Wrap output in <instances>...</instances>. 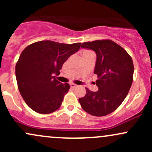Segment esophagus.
<instances>
[{
	"instance_id": "1",
	"label": "esophagus",
	"mask_w": 152,
	"mask_h": 152,
	"mask_svg": "<svg viewBox=\"0 0 152 152\" xmlns=\"http://www.w3.org/2000/svg\"><path fill=\"white\" fill-rule=\"evenodd\" d=\"M70 86H71V88H76V87H77V85L74 84V83H71V84H70Z\"/></svg>"
}]
</instances>
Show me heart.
<instances>
[{
    "label": "heart",
    "instance_id": "1",
    "mask_svg": "<svg viewBox=\"0 0 152 152\" xmlns=\"http://www.w3.org/2000/svg\"><path fill=\"white\" fill-rule=\"evenodd\" d=\"M84 52H91V51H88V50H86V51H84Z\"/></svg>",
    "mask_w": 152,
    "mask_h": 152
}]
</instances>
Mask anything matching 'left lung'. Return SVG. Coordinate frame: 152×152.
Here are the masks:
<instances>
[{
	"instance_id": "obj_1",
	"label": "left lung",
	"mask_w": 152,
	"mask_h": 152,
	"mask_svg": "<svg viewBox=\"0 0 152 152\" xmlns=\"http://www.w3.org/2000/svg\"><path fill=\"white\" fill-rule=\"evenodd\" d=\"M81 48L93 50L96 54L94 74L99 90L91 91L78 99L82 109L95 116H103L114 111L129 93L133 81L134 64L132 57L111 40L85 42Z\"/></svg>"
}]
</instances>
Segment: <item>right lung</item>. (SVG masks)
I'll list each match as a JSON object with an SVG mask.
<instances>
[{
  "mask_svg": "<svg viewBox=\"0 0 152 152\" xmlns=\"http://www.w3.org/2000/svg\"><path fill=\"white\" fill-rule=\"evenodd\" d=\"M81 43L66 44L41 41L28 46L15 65V76L23 99L36 112L47 114L61 105L70 85L56 78L63 64L76 53Z\"/></svg>",
  "mask_w": 152,
  "mask_h": 152,
  "instance_id": "add662e5",
  "label": "right lung"
}]
</instances>
